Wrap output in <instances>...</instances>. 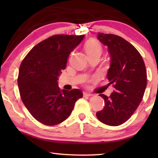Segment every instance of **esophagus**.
Masks as SVG:
<instances>
[{
  "label": "esophagus",
  "mask_w": 158,
  "mask_h": 158,
  "mask_svg": "<svg viewBox=\"0 0 158 158\" xmlns=\"http://www.w3.org/2000/svg\"><path fill=\"white\" fill-rule=\"evenodd\" d=\"M93 94H91V93H86V92H84V97H86V96H88V97H90V96H92Z\"/></svg>",
  "instance_id": "esophagus-1"
}]
</instances>
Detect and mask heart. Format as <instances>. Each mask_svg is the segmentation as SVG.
Returning <instances> with one entry per match:
<instances>
[{"mask_svg": "<svg viewBox=\"0 0 158 158\" xmlns=\"http://www.w3.org/2000/svg\"><path fill=\"white\" fill-rule=\"evenodd\" d=\"M85 51L88 56H92L95 54H100L102 53V46L98 42L94 40H90L88 41L84 45Z\"/></svg>", "mask_w": 158, "mask_h": 158, "instance_id": "heart-1", "label": "heart"}]
</instances>
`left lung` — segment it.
I'll return each instance as SVG.
<instances>
[{
	"label": "left lung",
	"instance_id": "8db88e82",
	"mask_svg": "<svg viewBox=\"0 0 158 158\" xmlns=\"http://www.w3.org/2000/svg\"><path fill=\"white\" fill-rule=\"evenodd\" d=\"M98 39L108 47L111 63L106 77L114 90L109 97L100 94L105 105L96 116L103 123L118 126L130 118L142 100L147 84L146 66L139 52L123 37L98 33Z\"/></svg>",
	"mask_w": 158,
	"mask_h": 158
}]
</instances>
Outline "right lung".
Masks as SVG:
<instances>
[{
	"label": "right lung",
	"instance_id": "1",
	"mask_svg": "<svg viewBox=\"0 0 158 158\" xmlns=\"http://www.w3.org/2000/svg\"><path fill=\"white\" fill-rule=\"evenodd\" d=\"M84 38V35H55L35 46L21 62L17 80L21 100L41 123H62L83 97L79 89L61 90L58 80L69 53Z\"/></svg>",
	"mask_w": 158,
	"mask_h": 158
}]
</instances>
